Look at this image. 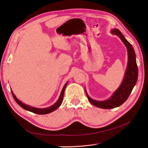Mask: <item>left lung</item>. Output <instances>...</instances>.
Wrapping results in <instances>:
<instances>
[{
    "mask_svg": "<svg viewBox=\"0 0 148 148\" xmlns=\"http://www.w3.org/2000/svg\"><path fill=\"white\" fill-rule=\"evenodd\" d=\"M111 33L117 35L124 43L127 49L128 52V65L127 70L125 71V77L122 84L116 90L109 99L106 101L94 100L89 97L85 89L88 101L91 104L101 109H112L117 107L127 101L132 89L135 86L138 79V70L136 62V55L132 44L125 38L124 36L118 29H114Z\"/></svg>",
    "mask_w": 148,
    "mask_h": 148,
    "instance_id": "1",
    "label": "left lung"
}]
</instances>
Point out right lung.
I'll use <instances>...</instances> for the list:
<instances>
[{
	"label": "right lung",
	"mask_w": 148,
	"mask_h": 148,
	"mask_svg": "<svg viewBox=\"0 0 148 148\" xmlns=\"http://www.w3.org/2000/svg\"><path fill=\"white\" fill-rule=\"evenodd\" d=\"M67 84H68V82L66 83L64 85V86L62 89V90L61 91L60 93V97L59 98V99L57 100V101L54 104L52 105V106L47 107V108H44V109H40V108H36V107H31L29 106H28L26 104H23V103H22L20 101H19L18 99H17L16 97L15 96L14 93L13 92V91H12V96L14 98L15 101L16 102V103L18 104L20 107H21L22 108L26 110H28L29 112H33L34 114H40V115H44V114H47L52 112L54 111L55 110H56L58 107H59L61 105L62 101H63V98H64V91H65V89L66 86Z\"/></svg>",
	"instance_id": "right-lung-1"
}]
</instances>
